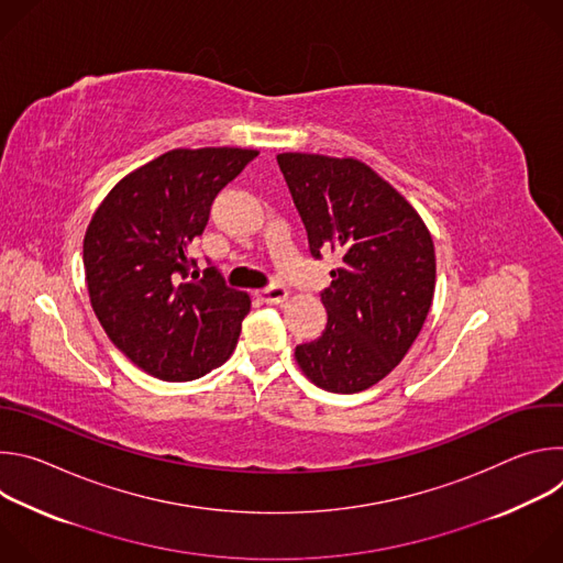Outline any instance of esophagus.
<instances>
[{"label": "esophagus", "instance_id": "1", "mask_svg": "<svg viewBox=\"0 0 563 563\" xmlns=\"http://www.w3.org/2000/svg\"><path fill=\"white\" fill-rule=\"evenodd\" d=\"M287 296H289V291H287V287H283V285H269V287H265V289L258 291V298H261L263 302H267V305H280Z\"/></svg>", "mask_w": 563, "mask_h": 563}]
</instances>
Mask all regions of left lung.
Masks as SVG:
<instances>
[{"label":"left lung","mask_w":563,"mask_h":563,"mask_svg":"<svg viewBox=\"0 0 563 563\" xmlns=\"http://www.w3.org/2000/svg\"><path fill=\"white\" fill-rule=\"evenodd\" d=\"M276 159L311 256H341L332 285L320 291L325 332L296 345V361L318 387L363 391L404 361L426 323L437 280L432 235L415 207L361 159Z\"/></svg>","instance_id":"1"}]
</instances>
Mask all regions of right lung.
Here are the masks:
<instances>
[{
    "label": "right lung",
    "mask_w": 563,
    "mask_h": 563,
    "mask_svg": "<svg viewBox=\"0 0 563 563\" xmlns=\"http://www.w3.org/2000/svg\"><path fill=\"white\" fill-rule=\"evenodd\" d=\"M258 151L174 148L122 178L85 235L93 311L115 347L159 380H194L222 365L250 313L245 291L209 263L194 240L211 202Z\"/></svg>",
    "instance_id": "1"
}]
</instances>
